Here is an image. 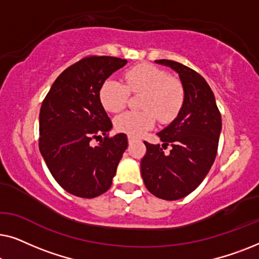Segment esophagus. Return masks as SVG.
I'll return each mask as SVG.
<instances>
[{
    "instance_id": "obj_1",
    "label": "esophagus",
    "mask_w": 259,
    "mask_h": 259,
    "mask_svg": "<svg viewBox=\"0 0 259 259\" xmlns=\"http://www.w3.org/2000/svg\"><path fill=\"white\" fill-rule=\"evenodd\" d=\"M134 141H136V138H133V137H128V143L130 144H132V143H134Z\"/></svg>"
}]
</instances>
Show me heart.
Here are the masks:
<instances>
[{"label":"heart","instance_id":"1","mask_svg":"<svg viewBox=\"0 0 259 259\" xmlns=\"http://www.w3.org/2000/svg\"><path fill=\"white\" fill-rule=\"evenodd\" d=\"M126 86L118 80L108 79L99 91L101 105L106 111H121L128 100L130 92L143 93L141 112H125L114 120L115 128L131 137H140L151 130L155 115L161 122H169L183 107L185 92L180 81L169 77L168 73L158 67L143 63L125 73Z\"/></svg>","mask_w":259,"mask_h":259}]
</instances>
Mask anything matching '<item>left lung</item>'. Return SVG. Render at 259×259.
<instances>
[{
  "mask_svg": "<svg viewBox=\"0 0 259 259\" xmlns=\"http://www.w3.org/2000/svg\"><path fill=\"white\" fill-rule=\"evenodd\" d=\"M179 75L185 92L177 118L158 133L162 145L144 141L146 154L140 162L145 186L155 197L177 200L197 189L213 165L222 131V116L213 92L193 69L171 61L155 60ZM172 148L165 155L162 148Z\"/></svg>",
  "mask_w": 259,
  "mask_h": 259,
  "instance_id": "left-lung-1",
  "label": "left lung"
}]
</instances>
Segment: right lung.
Masks as SVG:
<instances>
[{"label":"right lung","instance_id":"right-lung-1","mask_svg":"<svg viewBox=\"0 0 259 259\" xmlns=\"http://www.w3.org/2000/svg\"><path fill=\"white\" fill-rule=\"evenodd\" d=\"M127 60L88 56L58 76L40 109L38 147L60 186L81 198H94L112 185L128 146L127 136L108 138L112 121L99 98L101 84ZM105 138L92 147L93 137Z\"/></svg>","mask_w":259,"mask_h":259}]
</instances>
